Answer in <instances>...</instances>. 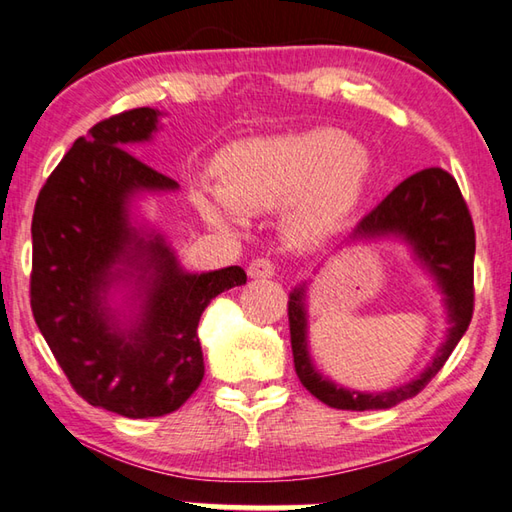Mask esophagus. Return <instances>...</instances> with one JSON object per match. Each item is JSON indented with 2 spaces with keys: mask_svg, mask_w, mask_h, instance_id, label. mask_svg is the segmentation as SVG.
I'll use <instances>...</instances> for the list:
<instances>
[{
  "mask_svg": "<svg viewBox=\"0 0 512 512\" xmlns=\"http://www.w3.org/2000/svg\"><path fill=\"white\" fill-rule=\"evenodd\" d=\"M247 274L252 278H272L276 274V267L269 258H254L247 267Z\"/></svg>",
  "mask_w": 512,
  "mask_h": 512,
  "instance_id": "34e87169",
  "label": "esophagus"
}]
</instances>
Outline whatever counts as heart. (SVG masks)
Wrapping results in <instances>:
<instances>
[{
    "label": "heart",
    "instance_id": "heart-1",
    "mask_svg": "<svg viewBox=\"0 0 512 512\" xmlns=\"http://www.w3.org/2000/svg\"><path fill=\"white\" fill-rule=\"evenodd\" d=\"M218 191L200 189L196 207L214 227L234 223L236 209L285 207L283 231L314 245L339 229L368 189V151L339 129H305L229 144L216 158Z\"/></svg>",
    "mask_w": 512,
    "mask_h": 512
}]
</instances>
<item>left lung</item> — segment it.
I'll use <instances>...</instances> for the list:
<instances>
[{"label": "left lung", "mask_w": 512, "mask_h": 512, "mask_svg": "<svg viewBox=\"0 0 512 512\" xmlns=\"http://www.w3.org/2000/svg\"><path fill=\"white\" fill-rule=\"evenodd\" d=\"M399 238L408 243L423 269L435 278L443 303L448 310V334L426 370L417 379L385 392L347 390L314 368L307 347V307L305 283L289 294L287 316L292 334V354L298 379L318 401L336 410H388L397 403L417 397L435 379L448 356L466 334L475 287H472V265H475V225L457 180L448 171L430 167L412 173L394 187L368 216H365L350 240Z\"/></svg>", "instance_id": "8db88e82"}]
</instances>
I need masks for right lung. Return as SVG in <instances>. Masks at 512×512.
Segmentation results:
<instances>
[{
  "instance_id": "1",
  "label": "right lung",
  "mask_w": 512,
  "mask_h": 512,
  "mask_svg": "<svg viewBox=\"0 0 512 512\" xmlns=\"http://www.w3.org/2000/svg\"><path fill=\"white\" fill-rule=\"evenodd\" d=\"M160 111H124L77 138L48 176L33 214L31 307L84 401L129 419L178 410L205 376L198 321L211 298L245 285L238 265L189 274L156 231L131 223V200L176 191L124 149L158 131ZM134 310L120 319L111 288Z\"/></svg>"
}]
</instances>
